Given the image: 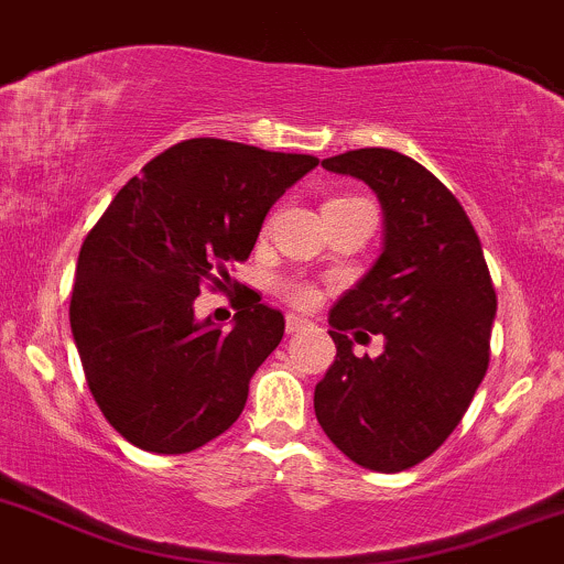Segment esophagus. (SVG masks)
<instances>
[{
    "mask_svg": "<svg viewBox=\"0 0 564 564\" xmlns=\"http://www.w3.org/2000/svg\"><path fill=\"white\" fill-rule=\"evenodd\" d=\"M307 321L305 318H300V315H294V313H289L286 315V334H300L302 329H307Z\"/></svg>",
    "mask_w": 564,
    "mask_h": 564,
    "instance_id": "esophagus-1",
    "label": "esophagus"
}]
</instances>
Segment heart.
I'll return each mask as SVG.
<instances>
[{
  "instance_id": "heart-1",
  "label": "heart",
  "mask_w": 564,
  "mask_h": 564,
  "mask_svg": "<svg viewBox=\"0 0 564 564\" xmlns=\"http://www.w3.org/2000/svg\"><path fill=\"white\" fill-rule=\"evenodd\" d=\"M281 292L296 307H313L318 302V292L313 286H307V283H283Z\"/></svg>"
}]
</instances>
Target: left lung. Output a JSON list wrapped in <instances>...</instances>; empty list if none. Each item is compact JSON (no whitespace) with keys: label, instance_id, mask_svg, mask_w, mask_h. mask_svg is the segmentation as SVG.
<instances>
[{"label":"left lung","instance_id":"8db88e82","mask_svg":"<svg viewBox=\"0 0 564 564\" xmlns=\"http://www.w3.org/2000/svg\"><path fill=\"white\" fill-rule=\"evenodd\" d=\"M321 165L369 184L386 240L329 313L337 356L315 386V417L352 463L404 471L436 453L471 404L490 364L498 296L471 219L431 171L380 147ZM364 328L387 337L377 359L351 352L347 334Z\"/></svg>","mask_w":564,"mask_h":564}]
</instances>
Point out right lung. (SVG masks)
Masks as SVG:
<instances>
[{
  "instance_id": "obj_1",
  "label": "right lung",
  "mask_w": 564,
  "mask_h": 564,
  "mask_svg": "<svg viewBox=\"0 0 564 564\" xmlns=\"http://www.w3.org/2000/svg\"><path fill=\"white\" fill-rule=\"evenodd\" d=\"M318 165L225 139H189L115 195L79 249L69 321L85 380L111 429L139 449L184 455L243 412L283 337L251 292L230 332L195 318L200 283L230 281L272 203Z\"/></svg>"
}]
</instances>
